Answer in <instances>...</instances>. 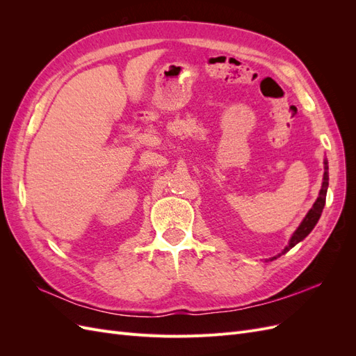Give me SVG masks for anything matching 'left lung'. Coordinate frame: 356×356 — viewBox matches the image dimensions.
I'll return each mask as SVG.
<instances>
[{"mask_svg": "<svg viewBox=\"0 0 356 356\" xmlns=\"http://www.w3.org/2000/svg\"><path fill=\"white\" fill-rule=\"evenodd\" d=\"M324 168H325V172H324V181H322V187H321V191H319V197L316 199V202L314 203V207H312V209L307 212L306 218L303 220V222L300 224V227L296 230V233L293 234V238H291L289 243L285 246V250L279 254L277 257H281L282 254L288 252L291 248L296 246L300 241H303L306 236L314 230V227L316 225L321 213H322V209H324V204H325V197H327V188H328V163L327 160L324 161ZM276 257H273L272 260H275Z\"/></svg>", "mask_w": 356, "mask_h": 356, "instance_id": "1", "label": "left lung"}]
</instances>
